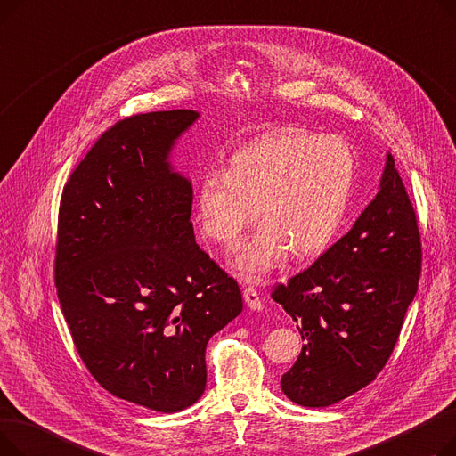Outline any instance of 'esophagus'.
Here are the masks:
<instances>
[{"label": "esophagus", "instance_id": "1", "mask_svg": "<svg viewBox=\"0 0 456 456\" xmlns=\"http://www.w3.org/2000/svg\"><path fill=\"white\" fill-rule=\"evenodd\" d=\"M244 301L251 310H262V306H265V305H262L260 294H258L255 286H246V289H244Z\"/></svg>", "mask_w": 456, "mask_h": 456}]
</instances>
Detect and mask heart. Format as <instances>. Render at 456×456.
I'll list each match as a JSON object with an SVG mask.
<instances>
[{
	"mask_svg": "<svg viewBox=\"0 0 456 456\" xmlns=\"http://www.w3.org/2000/svg\"><path fill=\"white\" fill-rule=\"evenodd\" d=\"M358 174L351 143L337 134L286 127L231 155L227 170L207 172L196 191L201 231L232 244L256 218L265 222L234 253V266L258 281L286 255L323 253L342 231Z\"/></svg>",
	"mask_w": 456,
	"mask_h": 456,
	"instance_id": "obj_1",
	"label": "heart"
}]
</instances>
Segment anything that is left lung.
Instances as JSON below:
<instances>
[{"label":"left lung","mask_w":456,"mask_h":456,"mask_svg":"<svg viewBox=\"0 0 456 456\" xmlns=\"http://www.w3.org/2000/svg\"><path fill=\"white\" fill-rule=\"evenodd\" d=\"M419 273L416 212L388 153L379 194L349 232L272 292L305 340L281 379L284 395L322 409L368 387L397 344Z\"/></svg>","instance_id":"8db88e82"}]
</instances>
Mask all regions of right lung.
I'll return each mask as SVG.
<instances>
[{
    "label": "right lung",
    "instance_id": "add662e5",
    "mask_svg": "<svg viewBox=\"0 0 456 456\" xmlns=\"http://www.w3.org/2000/svg\"><path fill=\"white\" fill-rule=\"evenodd\" d=\"M198 118L119 119L59 208L55 284L79 356L107 392L166 414L201 397L207 344L242 313L238 282L196 244L191 183L167 160Z\"/></svg>",
    "mask_w": 456,
    "mask_h": 456
}]
</instances>
